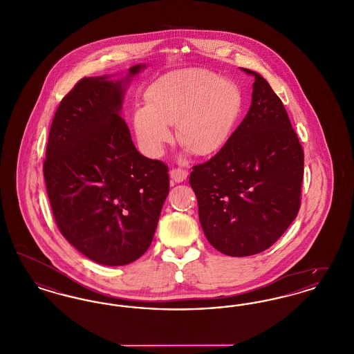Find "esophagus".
I'll return each instance as SVG.
<instances>
[{
    "mask_svg": "<svg viewBox=\"0 0 354 354\" xmlns=\"http://www.w3.org/2000/svg\"><path fill=\"white\" fill-rule=\"evenodd\" d=\"M187 176H188V171L183 169H172L169 171V178L175 183H182L187 179Z\"/></svg>",
    "mask_w": 354,
    "mask_h": 354,
    "instance_id": "34e87169",
    "label": "esophagus"
}]
</instances>
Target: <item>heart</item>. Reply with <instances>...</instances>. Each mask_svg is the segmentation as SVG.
<instances>
[{"mask_svg": "<svg viewBox=\"0 0 354 354\" xmlns=\"http://www.w3.org/2000/svg\"><path fill=\"white\" fill-rule=\"evenodd\" d=\"M147 106L134 111L135 134L145 152L158 158L171 139L188 151L208 156L220 151L234 134L243 113L244 97L239 84L205 68L169 73L150 86Z\"/></svg>", "mask_w": 354, "mask_h": 354, "instance_id": "b5f03b06", "label": "heart"}]
</instances>
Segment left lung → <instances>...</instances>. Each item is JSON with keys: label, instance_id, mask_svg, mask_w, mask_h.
Returning a JSON list of instances; mask_svg holds the SVG:
<instances>
[{"label": "left lung", "instance_id": "1", "mask_svg": "<svg viewBox=\"0 0 354 354\" xmlns=\"http://www.w3.org/2000/svg\"><path fill=\"white\" fill-rule=\"evenodd\" d=\"M251 107L227 145L194 166L203 232L219 252L244 257L268 250L300 209L304 152L286 107L252 70Z\"/></svg>", "mask_w": 354, "mask_h": 354}]
</instances>
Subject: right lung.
<instances>
[{
  "mask_svg": "<svg viewBox=\"0 0 354 354\" xmlns=\"http://www.w3.org/2000/svg\"><path fill=\"white\" fill-rule=\"evenodd\" d=\"M145 68L75 84L55 111L44 162L61 234L109 267L130 264L149 250L169 195V167L138 152L120 115L127 84Z\"/></svg>",
  "mask_w": 354,
  "mask_h": 354,
  "instance_id": "obj_1",
  "label": "right lung"
}]
</instances>
